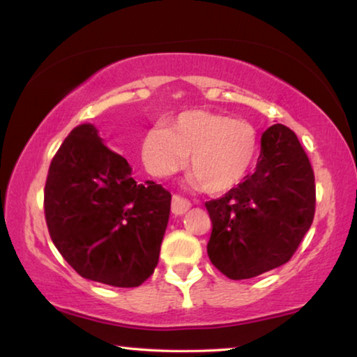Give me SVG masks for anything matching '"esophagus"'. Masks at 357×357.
<instances>
[{"mask_svg": "<svg viewBox=\"0 0 357 357\" xmlns=\"http://www.w3.org/2000/svg\"><path fill=\"white\" fill-rule=\"evenodd\" d=\"M190 206H192V204H190L188 199L178 197V195H174V198H172V213L174 214L182 216V214L188 211Z\"/></svg>", "mask_w": 357, "mask_h": 357, "instance_id": "esophagus-1", "label": "esophagus"}]
</instances>
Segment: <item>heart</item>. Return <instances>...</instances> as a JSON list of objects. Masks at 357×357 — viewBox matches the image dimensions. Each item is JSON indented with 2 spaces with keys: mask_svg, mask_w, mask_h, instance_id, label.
<instances>
[{
  "mask_svg": "<svg viewBox=\"0 0 357 357\" xmlns=\"http://www.w3.org/2000/svg\"><path fill=\"white\" fill-rule=\"evenodd\" d=\"M260 153V135L247 120L219 112L193 109L153 128L141 144V158L154 177L178 172L188 155L192 183L209 195L231 192L252 172Z\"/></svg>",
  "mask_w": 357,
  "mask_h": 357,
  "instance_id": "1",
  "label": "heart"
}]
</instances>
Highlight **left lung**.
I'll list each match as a JSON object with an SVG mask.
<instances>
[{"label":"left lung","mask_w":357,"mask_h":357,"mask_svg":"<svg viewBox=\"0 0 357 357\" xmlns=\"http://www.w3.org/2000/svg\"><path fill=\"white\" fill-rule=\"evenodd\" d=\"M204 206L208 257L222 275L250 280L289 261L315 214L314 169L294 131L270 126L255 172Z\"/></svg>","instance_id":"obj_1"}]
</instances>
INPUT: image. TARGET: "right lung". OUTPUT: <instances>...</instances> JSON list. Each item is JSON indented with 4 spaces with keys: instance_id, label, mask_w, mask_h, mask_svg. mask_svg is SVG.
<instances>
[{
    "instance_id": "add662e5",
    "label": "right lung",
    "mask_w": 357,
    "mask_h": 357,
    "mask_svg": "<svg viewBox=\"0 0 357 357\" xmlns=\"http://www.w3.org/2000/svg\"><path fill=\"white\" fill-rule=\"evenodd\" d=\"M170 199L162 185L136 182L126 159L84 123L53 155L43 209L53 243L77 275L136 287L159 261Z\"/></svg>"
}]
</instances>
